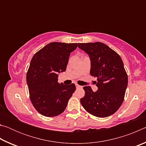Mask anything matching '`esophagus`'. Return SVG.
I'll use <instances>...</instances> for the list:
<instances>
[{
    "label": "esophagus",
    "mask_w": 146,
    "mask_h": 146,
    "mask_svg": "<svg viewBox=\"0 0 146 146\" xmlns=\"http://www.w3.org/2000/svg\"><path fill=\"white\" fill-rule=\"evenodd\" d=\"M75 85H76V88H82V86H79L78 84H75Z\"/></svg>",
    "instance_id": "34e87169"
}]
</instances>
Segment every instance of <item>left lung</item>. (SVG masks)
<instances>
[{"label":"left lung","instance_id":"left-lung-1","mask_svg":"<svg viewBox=\"0 0 146 146\" xmlns=\"http://www.w3.org/2000/svg\"><path fill=\"white\" fill-rule=\"evenodd\" d=\"M78 47L90 56V74L97 78L98 90L93 92L90 86H85V96L81 104L91 115L100 118L117 111L124 99L128 78L122 58L105 44L79 43Z\"/></svg>","mask_w":146,"mask_h":146}]
</instances>
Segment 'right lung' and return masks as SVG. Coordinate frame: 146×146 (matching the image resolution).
<instances>
[{
  "instance_id": "obj_1",
  "label": "right lung",
  "mask_w": 146,
  "mask_h": 146,
  "mask_svg": "<svg viewBox=\"0 0 146 146\" xmlns=\"http://www.w3.org/2000/svg\"><path fill=\"white\" fill-rule=\"evenodd\" d=\"M78 43L53 42L37 51L32 58L26 81L34 108L45 117H53L65 110L76 90L75 85L58 82V73L65 71L70 53Z\"/></svg>"
}]
</instances>
